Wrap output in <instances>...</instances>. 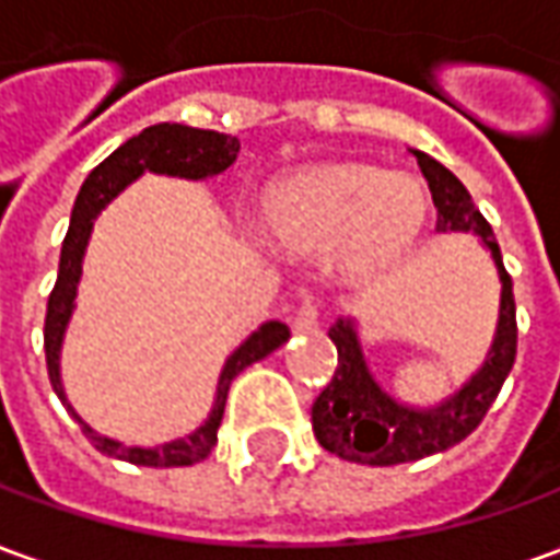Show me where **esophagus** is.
Listing matches in <instances>:
<instances>
[{
  "instance_id": "obj_1",
  "label": "esophagus",
  "mask_w": 560,
  "mask_h": 560,
  "mask_svg": "<svg viewBox=\"0 0 560 560\" xmlns=\"http://www.w3.org/2000/svg\"><path fill=\"white\" fill-rule=\"evenodd\" d=\"M317 317H320V312H317V303L305 300V303L300 305V312L293 315V329H296V332H315Z\"/></svg>"
}]
</instances>
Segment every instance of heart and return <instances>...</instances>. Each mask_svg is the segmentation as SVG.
<instances>
[{
	"mask_svg": "<svg viewBox=\"0 0 560 560\" xmlns=\"http://www.w3.org/2000/svg\"><path fill=\"white\" fill-rule=\"evenodd\" d=\"M429 197L408 173L363 161H329L269 188L260 228L284 255H332L341 276L375 279L420 243Z\"/></svg>",
	"mask_w": 560,
	"mask_h": 560,
	"instance_id": "obj_1",
	"label": "heart"
}]
</instances>
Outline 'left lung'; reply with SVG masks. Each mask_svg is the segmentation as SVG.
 Returning a JSON list of instances; mask_svg holds the SVG:
<instances>
[{"mask_svg": "<svg viewBox=\"0 0 560 560\" xmlns=\"http://www.w3.org/2000/svg\"><path fill=\"white\" fill-rule=\"evenodd\" d=\"M422 176L429 183L434 207H438V231L441 233H477L489 248L498 279H501V305L492 348L477 375H470L465 387L453 393L434 408H408L381 389L369 365H365L360 336L351 317H339L329 329V339L339 351L336 375L312 405V429L324 450L360 465H401L417 458L444 453L458 441H465L492 408L504 387L510 369L516 363V300L513 279L504 269L501 248L494 243L489 221L474 207L468 188L446 171L441 161L425 152H417Z\"/></svg>", "mask_w": 560, "mask_h": 560, "instance_id": "8db88e82", "label": "left lung"}]
</instances>
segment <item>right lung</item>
<instances>
[{
  "label": "right lung",
  "mask_w": 560,
  "mask_h": 560,
  "mask_svg": "<svg viewBox=\"0 0 560 560\" xmlns=\"http://www.w3.org/2000/svg\"><path fill=\"white\" fill-rule=\"evenodd\" d=\"M240 152V140L231 135H219V131H207V128L179 126V122H159L140 131L138 138L126 140L122 147L110 152L107 159L86 176V183L80 185L78 200L71 209V224H68L66 243H62V255H59V276H56L54 291L47 300V317H44V353H47V375L54 384V393L62 399L68 411L74 408L68 405L66 389H62V375H59V351H62V339H66V327L74 312V296H78V281L83 272V252L90 243L92 224L95 215L102 212L110 200H114L126 185H131L143 173H167V176H183V179H207L215 173L228 171ZM291 339V329L281 320H267L264 327L255 329L248 339L228 357V363L221 369L219 387H215V399H212V411L203 420L200 429H195L185 438H176L171 444L159 446H128L114 438L92 432L86 422L74 413L80 422L83 434L90 438L92 446L104 453V456L122 458L131 465H143V468H183V465H195L212 453V446L219 441V425L224 417V401H228V389H231L233 377L243 369H248L257 360H264L267 353L281 348Z\"/></svg>",
  "instance_id": "right-lung-1"
}]
</instances>
